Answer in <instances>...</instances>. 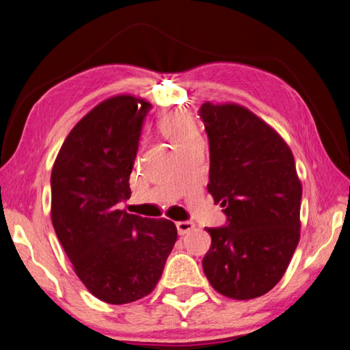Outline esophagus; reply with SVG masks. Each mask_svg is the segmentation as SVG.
Returning <instances> with one entry per match:
<instances>
[{"label": "esophagus", "instance_id": "34e87169", "mask_svg": "<svg viewBox=\"0 0 350 350\" xmlns=\"http://www.w3.org/2000/svg\"><path fill=\"white\" fill-rule=\"evenodd\" d=\"M176 227H177V232H179V234L183 236V234L191 232V230L194 228V224L188 222V221H182V222H176Z\"/></svg>", "mask_w": 350, "mask_h": 350}]
</instances>
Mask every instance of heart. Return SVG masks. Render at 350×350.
I'll return each instance as SVG.
<instances>
[{
    "label": "heart",
    "instance_id": "heart-1",
    "mask_svg": "<svg viewBox=\"0 0 350 350\" xmlns=\"http://www.w3.org/2000/svg\"><path fill=\"white\" fill-rule=\"evenodd\" d=\"M159 129L176 148L180 146L187 142L199 137L196 123L191 117L185 114H165L159 118Z\"/></svg>",
    "mask_w": 350,
    "mask_h": 350
}]
</instances>
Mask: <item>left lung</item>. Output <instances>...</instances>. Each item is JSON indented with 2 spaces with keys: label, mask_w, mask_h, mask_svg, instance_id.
Returning <instances> with one entry per match:
<instances>
[{
  "label": "left lung",
  "mask_w": 350,
  "mask_h": 350,
  "mask_svg": "<svg viewBox=\"0 0 350 350\" xmlns=\"http://www.w3.org/2000/svg\"><path fill=\"white\" fill-rule=\"evenodd\" d=\"M210 142L208 193L228 224L206 228L202 260L211 287L232 299L270 292L299 242L303 185L276 129L238 103L200 106Z\"/></svg>",
  "instance_id": "obj_1"
}]
</instances>
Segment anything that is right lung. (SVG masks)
Listing matches in <instances>:
<instances>
[{"instance_id": "1", "label": "right lung", "mask_w": 350, "mask_h": 350, "mask_svg": "<svg viewBox=\"0 0 350 350\" xmlns=\"http://www.w3.org/2000/svg\"><path fill=\"white\" fill-rule=\"evenodd\" d=\"M150 108L131 94L100 102L70 129L51 173L57 238L85 287L109 304L150 295L177 239L168 219L117 206L131 194L129 174Z\"/></svg>"}]
</instances>
